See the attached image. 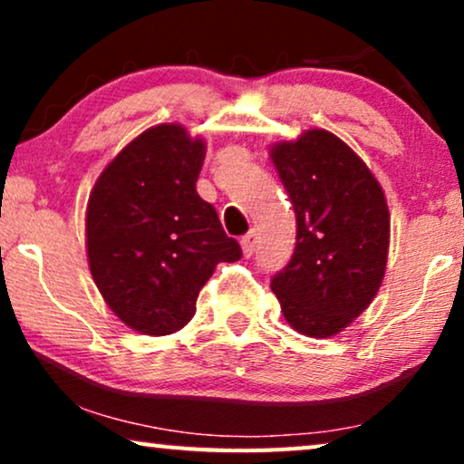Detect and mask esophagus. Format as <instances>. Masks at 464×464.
Segmentation results:
<instances>
[{
  "label": "esophagus",
  "instance_id": "esophagus-1",
  "mask_svg": "<svg viewBox=\"0 0 464 464\" xmlns=\"http://www.w3.org/2000/svg\"><path fill=\"white\" fill-rule=\"evenodd\" d=\"M256 245H257L256 232H249L246 237H243V240H240V246H243L245 257H251L253 253H256Z\"/></svg>",
  "mask_w": 464,
  "mask_h": 464
}]
</instances>
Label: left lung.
Returning a JSON list of instances; mask_svg holds the SVG:
<instances>
[{"instance_id":"left-lung-1","label":"left lung","mask_w":464,"mask_h":464,"mask_svg":"<svg viewBox=\"0 0 464 464\" xmlns=\"http://www.w3.org/2000/svg\"><path fill=\"white\" fill-rule=\"evenodd\" d=\"M295 211V251L275 275L285 321L310 338L351 325L376 297L386 272L391 215L376 177L323 129L270 148Z\"/></svg>"}]
</instances>
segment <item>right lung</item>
<instances>
[{"instance_id":"right-lung-1","label":"right lung","mask_w":464,"mask_h":464,"mask_svg":"<svg viewBox=\"0 0 464 464\" xmlns=\"http://www.w3.org/2000/svg\"><path fill=\"white\" fill-rule=\"evenodd\" d=\"M205 154V141L181 124L151 126L107 164L88 198L92 281L139 334L179 332L215 266L243 256L196 192Z\"/></svg>"}]
</instances>
